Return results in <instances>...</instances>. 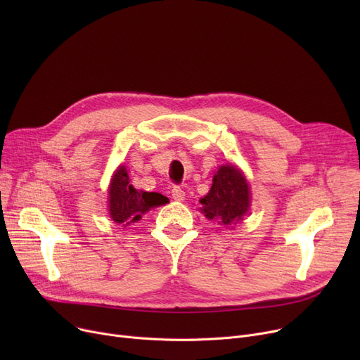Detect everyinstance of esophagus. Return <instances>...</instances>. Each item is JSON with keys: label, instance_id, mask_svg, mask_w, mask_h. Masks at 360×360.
Segmentation results:
<instances>
[{"label": "esophagus", "instance_id": "obj_1", "mask_svg": "<svg viewBox=\"0 0 360 360\" xmlns=\"http://www.w3.org/2000/svg\"><path fill=\"white\" fill-rule=\"evenodd\" d=\"M172 198L176 201H182L185 198V191L181 186H178V185L172 186Z\"/></svg>", "mask_w": 360, "mask_h": 360}]
</instances>
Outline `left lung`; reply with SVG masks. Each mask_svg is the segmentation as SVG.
<instances>
[{
  "instance_id": "1",
  "label": "left lung",
  "mask_w": 360,
  "mask_h": 360,
  "mask_svg": "<svg viewBox=\"0 0 360 360\" xmlns=\"http://www.w3.org/2000/svg\"><path fill=\"white\" fill-rule=\"evenodd\" d=\"M200 202L202 205L200 210L207 219H216L221 224H232L248 213V184L235 166H220L209 194Z\"/></svg>"
}]
</instances>
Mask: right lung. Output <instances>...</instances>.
Returning <instances> with one entry per match:
<instances>
[{
	"label": "right lung",
	"instance_id": "1",
	"mask_svg": "<svg viewBox=\"0 0 360 360\" xmlns=\"http://www.w3.org/2000/svg\"><path fill=\"white\" fill-rule=\"evenodd\" d=\"M167 202L159 193L139 191L129 184L125 167H120L109 186V214L120 224H129L141 219V214Z\"/></svg>",
	"mask_w": 360,
	"mask_h": 360
}]
</instances>
